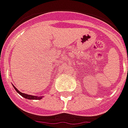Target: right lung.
<instances>
[{
	"label": "right lung",
	"instance_id": "obj_1",
	"mask_svg": "<svg viewBox=\"0 0 128 128\" xmlns=\"http://www.w3.org/2000/svg\"><path fill=\"white\" fill-rule=\"evenodd\" d=\"M14 87V90H16V92H18V93L20 94V95H22V97H24V98H26V99H28V100H41L42 99V96H40V97H38V96H34V95H30V94H24V93H22V92H20L18 90L16 89V88L14 87V86H13Z\"/></svg>",
	"mask_w": 128,
	"mask_h": 128
}]
</instances>
